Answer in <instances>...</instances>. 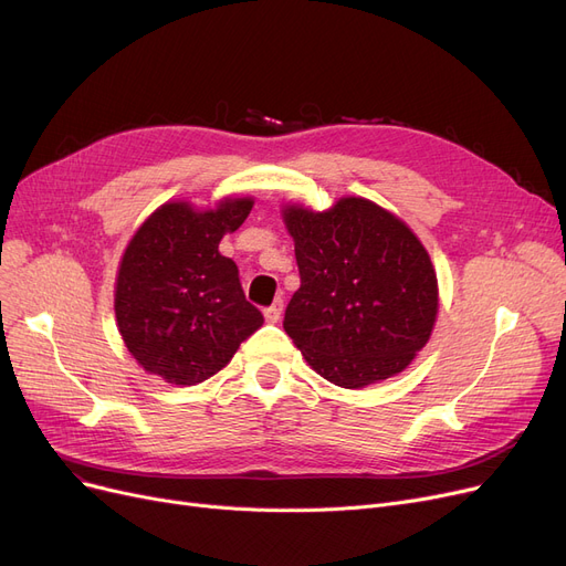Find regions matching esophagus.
<instances>
[{
	"label": "esophagus",
	"mask_w": 566,
	"mask_h": 566,
	"mask_svg": "<svg viewBox=\"0 0 566 566\" xmlns=\"http://www.w3.org/2000/svg\"><path fill=\"white\" fill-rule=\"evenodd\" d=\"M282 310H284V303H282V301H275L273 305L265 307V312H263L265 322H268V324H277L280 316H282Z\"/></svg>",
	"instance_id": "34e87169"
}]
</instances>
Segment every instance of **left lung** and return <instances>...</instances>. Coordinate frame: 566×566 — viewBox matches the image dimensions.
Instances as JSON below:
<instances>
[{
  "label": "left lung",
  "instance_id": "left-lung-1",
  "mask_svg": "<svg viewBox=\"0 0 566 566\" xmlns=\"http://www.w3.org/2000/svg\"><path fill=\"white\" fill-rule=\"evenodd\" d=\"M301 289L284 331L307 365L342 388L396 377L434 328L439 289L423 242L400 217L360 196L316 212L286 203Z\"/></svg>",
  "mask_w": 566,
  "mask_h": 566
}]
</instances>
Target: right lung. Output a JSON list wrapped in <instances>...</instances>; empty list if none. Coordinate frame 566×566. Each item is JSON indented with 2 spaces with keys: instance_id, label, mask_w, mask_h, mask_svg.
<instances>
[{
  "instance_id": "add662e5",
  "label": "right lung",
  "mask_w": 566,
  "mask_h": 566,
  "mask_svg": "<svg viewBox=\"0 0 566 566\" xmlns=\"http://www.w3.org/2000/svg\"><path fill=\"white\" fill-rule=\"evenodd\" d=\"M252 206V196H227L214 208L168 201L132 235L115 277V322L147 375L201 384L261 328L263 314L244 298L238 265L219 254Z\"/></svg>"
}]
</instances>
